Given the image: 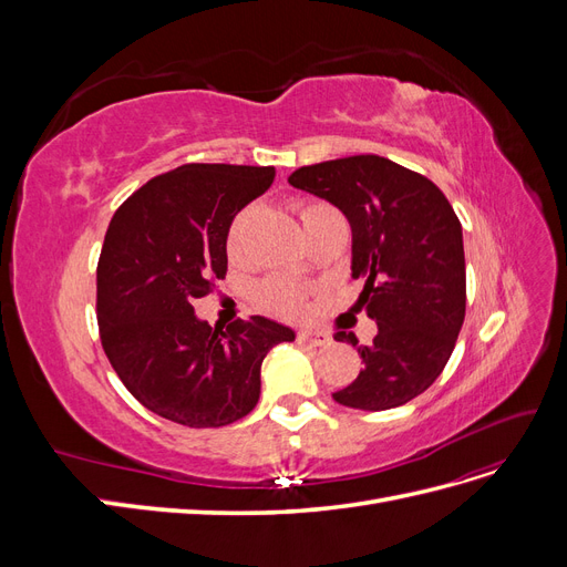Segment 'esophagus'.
<instances>
[{
    "label": "esophagus",
    "instance_id": "34e87169",
    "mask_svg": "<svg viewBox=\"0 0 567 567\" xmlns=\"http://www.w3.org/2000/svg\"><path fill=\"white\" fill-rule=\"evenodd\" d=\"M298 340L302 342V346L323 348V346H329V342H331V336L323 333V331H310V329H305V331H298Z\"/></svg>",
    "mask_w": 567,
    "mask_h": 567
}]
</instances>
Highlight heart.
I'll list each match as a JSON object with an SVG mask.
<instances>
[{"mask_svg":"<svg viewBox=\"0 0 567 567\" xmlns=\"http://www.w3.org/2000/svg\"><path fill=\"white\" fill-rule=\"evenodd\" d=\"M298 213L302 219V227H312L315 221L323 215H331L336 213L329 203L323 200H305L298 205ZM250 217H252V208H244L234 215V219L229 221V229H227V250L229 255L238 257L244 252V244H246V236H248V227H250ZM257 300L269 312H277V315H288V317H296L305 312V302H307V290L284 277H269L265 279L260 286H257Z\"/></svg>","mask_w":567,"mask_h":567,"instance_id":"heart-1","label":"heart"}]
</instances>
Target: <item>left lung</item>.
Instances as JSON below:
<instances>
[{"label": "left lung", "instance_id": "obj_1", "mask_svg": "<svg viewBox=\"0 0 567 567\" xmlns=\"http://www.w3.org/2000/svg\"><path fill=\"white\" fill-rule=\"evenodd\" d=\"M288 182L348 217L352 277L364 279L357 305L379 323L371 346L336 331L362 371L333 400L385 411L419 398L450 362L466 317V257L450 200L427 177L371 153L300 167Z\"/></svg>", "mask_w": 567, "mask_h": 567}]
</instances>
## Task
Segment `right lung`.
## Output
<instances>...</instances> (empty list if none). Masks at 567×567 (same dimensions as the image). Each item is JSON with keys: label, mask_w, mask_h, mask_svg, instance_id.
Returning <instances> with one entry per match:
<instances>
[{"label": "right lung", "mask_w": 567, "mask_h": 567, "mask_svg": "<svg viewBox=\"0 0 567 567\" xmlns=\"http://www.w3.org/2000/svg\"><path fill=\"white\" fill-rule=\"evenodd\" d=\"M277 169L188 163L115 210L96 267L101 346L148 411L188 427L229 425L260 400V369L293 329L265 317L219 329L194 315L227 274V229Z\"/></svg>", "instance_id": "add662e5"}]
</instances>
